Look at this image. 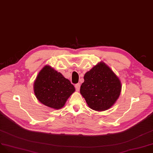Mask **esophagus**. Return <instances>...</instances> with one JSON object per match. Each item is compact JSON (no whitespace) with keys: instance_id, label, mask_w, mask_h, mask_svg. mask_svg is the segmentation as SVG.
<instances>
[{"instance_id":"obj_1","label":"esophagus","mask_w":153,"mask_h":153,"mask_svg":"<svg viewBox=\"0 0 153 153\" xmlns=\"http://www.w3.org/2000/svg\"><path fill=\"white\" fill-rule=\"evenodd\" d=\"M80 86H81V85L80 83H77V84H76L75 85V88H76V90L77 91H79L80 90Z\"/></svg>"}]
</instances>
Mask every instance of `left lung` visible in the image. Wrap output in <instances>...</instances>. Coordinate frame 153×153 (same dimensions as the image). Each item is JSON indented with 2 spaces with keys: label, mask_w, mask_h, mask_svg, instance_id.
<instances>
[{
  "label": "left lung",
  "mask_w": 153,
  "mask_h": 153,
  "mask_svg": "<svg viewBox=\"0 0 153 153\" xmlns=\"http://www.w3.org/2000/svg\"><path fill=\"white\" fill-rule=\"evenodd\" d=\"M80 93L91 109L102 111L109 109L119 97L121 82L107 65L101 62L87 72Z\"/></svg>",
  "instance_id": "left-lung-1"
}]
</instances>
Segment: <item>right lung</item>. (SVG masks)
I'll return each instance as SVG.
<instances>
[{"label":"right lung","instance_id":"add662e5","mask_svg":"<svg viewBox=\"0 0 153 153\" xmlns=\"http://www.w3.org/2000/svg\"><path fill=\"white\" fill-rule=\"evenodd\" d=\"M33 88L36 97L40 102L55 109L63 107L75 91L69 80L48 65L39 72Z\"/></svg>","mask_w":153,"mask_h":153}]
</instances>
